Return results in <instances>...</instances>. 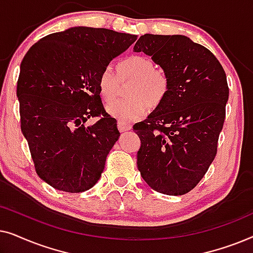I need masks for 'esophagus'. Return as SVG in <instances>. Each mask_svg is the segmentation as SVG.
I'll list each match as a JSON object with an SVG mask.
<instances>
[{"instance_id": "obj_1", "label": "esophagus", "mask_w": 253, "mask_h": 253, "mask_svg": "<svg viewBox=\"0 0 253 253\" xmlns=\"http://www.w3.org/2000/svg\"><path fill=\"white\" fill-rule=\"evenodd\" d=\"M117 126H119V130L121 132H126V131H129L131 129L130 124L123 122V121H119V122H117Z\"/></svg>"}]
</instances>
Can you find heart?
Returning <instances> with one entry per match:
<instances>
[{"label": "heart", "instance_id": "heart-1", "mask_svg": "<svg viewBox=\"0 0 253 253\" xmlns=\"http://www.w3.org/2000/svg\"><path fill=\"white\" fill-rule=\"evenodd\" d=\"M117 72L112 65L102 68L98 76V88L101 98L110 101L116 96L120 78L131 77L126 99H119L107 106V112L123 122L140 119L147 113L148 107L158 108L170 93V78L161 69H157L154 61L144 55H131L117 65Z\"/></svg>", "mask_w": 253, "mask_h": 253}]
</instances>
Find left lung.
I'll list each match as a JSON object with an SVG mask.
<instances>
[{"label": "left lung", "mask_w": 253, "mask_h": 253, "mask_svg": "<svg viewBox=\"0 0 253 253\" xmlns=\"http://www.w3.org/2000/svg\"><path fill=\"white\" fill-rule=\"evenodd\" d=\"M133 50L152 56L171 83L166 101L133 126L141 141L138 170L155 191L185 195L216 155L229 96L226 72L211 50L184 36L144 34Z\"/></svg>", "instance_id": "1"}]
</instances>
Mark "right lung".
Returning a JSON list of instances; mask_svg holds the SVG:
<instances>
[{
	"instance_id": "add662e5",
	"label": "right lung",
	"mask_w": 253,
	"mask_h": 253,
	"mask_svg": "<svg viewBox=\"0 0 253 253\" xmlns=\"http://www.w3.org/2000/svg\"><path fill=\"white\" fill-rule=\"evenodd\" d=\"M136 40L108 29L71 27L43 37L24 56L20 129L38 176L54 189L77 193L99 181L120 132L103 108L98 76ZM91 117L99 120L85 126Z\"/></svg>"
}]
</instances>
